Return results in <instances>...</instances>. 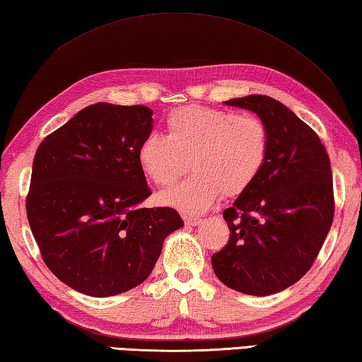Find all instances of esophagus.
I'll return each mask as SVG.
<instances>
[{"instance_id": "obj_1", "label": "esophagus", "mask_w": 362, "mask_h": 362, "mask_svg": "<svg viewBox=\"0 0 362 362\" xmlns=\"http://www.w3.org/2000/svg\"><path fill=\"white\" fill-rule=\"evenodd\" d=\"M200 218H194V216H185V224L186 226H199L200 224Z\"/></svg>"}]
</instances>
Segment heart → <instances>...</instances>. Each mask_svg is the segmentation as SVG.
Returning a JSON list of instances; mask_svg holds the SVG:
<instances>
[{"instance_id":"1","label":"heart","mask_w":362,"mask_h":362,"mask_svg":"<svg viewBox=\"0 0 362 362\" xmlns=\"http://www.w3.org/2000/svg\"><path fill=\"white\" fill-rule=\"evenodd\" d=\"M168 135L149 132L138 144L143 173L168 187L191 160L194 175L162 195L165 205L186 214L206 211L226 195L243 192L256 180L269 156V130L252 114L186 106L167 117Z\"/></svg>"}]
</instances>
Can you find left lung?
Segmentation results:
<instances>
[{"mask_svg":"<svg viewBox=\"0 0 362 362\" xmlns=\"http://www.w3.org/2000/svg\"><path fill=\"white\" fill-rule=\"evenodd\" d=\"M224 103L264 120L269 156L256 180L224 210L230 237L211 265L238 293L276 294L307 274L331 229V162L320 136L278 100L248 95Z\"/></svg>","mask_w":362,"mask_h":362,"instance_id":"left-lung-1","label":"left lung"}]
</instances>
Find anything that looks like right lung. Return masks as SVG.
<instances>
[{"mask_svg":"<svg viewBox=\"0 0 362 362\" xmlns=\"http://www.w3.org/2000/svg\"><path fill=\"white\" fill-rule=\"evenodd\" d=\"M152 132L148 106L81 110L36 151L27 216L42 261L69 288L110 297L151 275L171 232L173 208H141L151 195L136 151Z\"/></svg>","mask_w":362,"mask_h":362,"instance_id":"1","label":"right lung"}]
</instances>
